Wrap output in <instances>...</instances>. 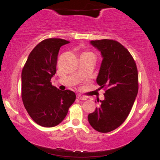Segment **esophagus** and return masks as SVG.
I'll use <instances>...</instances> for the list:
<instances>
[{
  "mask_svg": "<svg viewBox=\"0 0 160 160\" xmlns=\"http://www.w3.org/2000/svg\"><path fill=\"white\" fill-rule=\"evenodd\" d=\"M77 98L78 100H86L87 99V98L85 97V96H82V95H78Z\"/></svg>",
  "mask_w": 160,
  "mask_h": 160,
  "instance_id": "esophagus-1",
  "label": "esophagus"
}]
</instances>
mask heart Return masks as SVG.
Segmentation results:
<instances>
[{"label": "heart", "instance_id": "obj_1", "mask_svg": "<svg viewBox=\"0 0 160 160\" xmlns=\"http://www.w3.org/2000/svg\"><path fill=\"white\" fill-rule=\"evenodd\" d=\"M88 54H91V53H88Z\"/></svg>", "mask_w": 160, "mask_h": 160}]
</instances>
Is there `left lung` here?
I'll use <instances>...</instances> for the list:
<instances>
[{
    "label": "left lung",
    "mask_w": 160,
    "mask_h": 160,
    "mask_svg": "<svg viewBox=\"0 0 160 160\" xmlns=\"http://www.w3.org/2000/svg\"><path fill=\"white\" fill-rule=\"evenodd\" d=\"M90 43L102 58L96 82L107 89L88 121L95 130L108 132L119 128L130 112L138 91V70L132 55L120 43L102 39Z\"/></svg>",
    "instance_id": "obj_1"
}]
</instances>
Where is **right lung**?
Returning <instances> with one entry per match:
<instances>
[{
    "instance_id": "right-lung-1",
    "label": "right lung",
    "mask_w": 160,
    "mask_h": 160,
    "mask_svg": "<svg viewBox=\"0 0 160 160\" xmlns=\"http://www.w3.org/2000/svg\"><path fill=\"white\" fill-rule=\"evenodd\" d=\"M69 41L48 38L30 52L22 72V99L32 120L39 125L52 128L66 117L76 100L73 91H62L52 86L59 50Z\"/></svg>"
}]
</instances>
